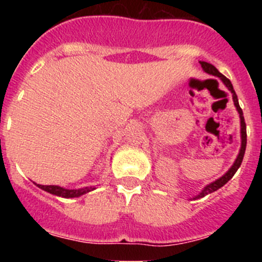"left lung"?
Returning a JSON list of instances; mask_svg holds the SVG:
<instances>
[{
  "instance_id": "obj_1",
  "label": "left lung",
  "mask_w": 262,
  "mask_h": 262,
  "mask_svg": "<svg viewBox=\"0 0 262 262\" xmlns=\"http://www.w3.org/2000/svg\"><path fill=\"white\" fill-rule=\"evenodd\" d=\"M199 63H200V64H202V68H203V71H204V72H207L208 75H212V76H215V77L221 78V81L223 82L224 86H226L227 89H228L229 91H231L232 99H233V102H234V106H236L237 112H238L239 120H241V148H239V152H238V155H237L236 161H234L233 165L231 166V168H229V170L227 171V172L224 173V175L222 176V178L216 179L215 181H213V182H210V184H208L207 186H205L204 189H203L202 191H200L199 194L196 195V196L192 198V199H194V200L200 199V198H204L205 195L210 194V192L216 191V190L221 189V187L223 186V185H226L227 182H228L232 178H233V175L237 172V170H238V168H239V166H241L242 160H244L245 150H246V143H247V134H246V123H245L244 113H242V109H241V107H239L238 99H237V95H236V92H234L233 86H232L231 81H229L228 78L226 77V76L222 75V73L219 72V71L216 70V68L214 67L213 64H210V63L204 62V60H200Z\"/></svg>"
}]
</instances>
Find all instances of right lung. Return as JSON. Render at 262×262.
<instances>
[{
	"instance_id": "obj_1",
	"label": "right lung",
	"mask_w": 262,
	"mask_h": 262,
	"mask_svg": "<svg viewBox=\"0 0 262 262\" xmlns=\"http://www.w3.org/2000/svg\"><path fill=\"white\" fill-rule=\"evenodd\" d=\"M36 186L43 189L44 191L49 192V194L66 198V199H68V198H78L81 196V195L87 194V192L96 189L95 186H86V187H82V189H66V187H60L58 186V185H39V184H36Z\"/></svg>"
}]
</instances>
